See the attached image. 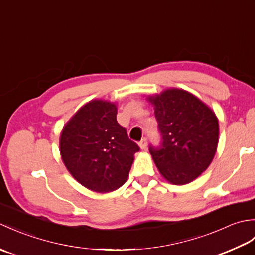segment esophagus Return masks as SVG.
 <instances>
[{"mask_svg": "<svg viewBox=\"0 0 255 255\" xmlns=\"http://www.w3.org/2000/svg\"><path fill=\"white\" fill-rule=\"evenodd\" d=\"M147 145H148L147 139H145V138H142L141 140H140V142H139V147H140V149H141V150H145V149H147Z\"/></svg>", "mask_w": 255, "mask_h": 255, "instance_id": "1", "label": "esophagus"}]
</instances>
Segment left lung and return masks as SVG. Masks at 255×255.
Returning <instances> with one entry per match:
<instances>
[{
    "label": "left lung",
    "mask_w": 255,
    "mask_h": 255,
    "mask_svg": "<svg viewBox=\"0 0 255 255\" xmlns=\"http://www.w3.org/2000/svg\"><path fill=\"white\" fill-rule=\"evenodd\" d=\"M147 100L154 107L162 142L149 151L161 175L175 185L198 177L213 161L219 124L215 113L189 92L167 89Z\"/></svg>",
    "instance_id": "left-lung-1"
}]
</instances>
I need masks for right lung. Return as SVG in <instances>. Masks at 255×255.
Instances as JSON below:
<instances>
[{
	"instance_id": "1",
	"label": "right lung",
	"mask_w": 255,
	"mask_h": 255,
	"mask_svg": "<svg viewBox=\"0 0 255 255\" xmlns=\"http://www.w3.org/2000/svg\"><path fill=\"white\" fill-rule=\"evenodd\" d=\"M114 103L93 100L86 103L64 125L60 154L64 165L81 185L97 193H108L126 183L140 150L117 123Z\"/></svg>"
}]
</instances>
